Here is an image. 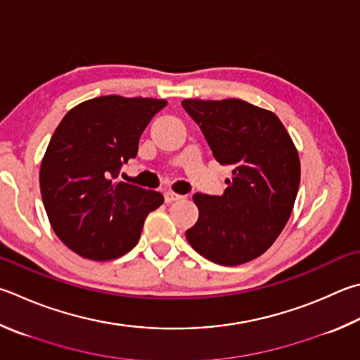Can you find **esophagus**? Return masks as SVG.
I'll return each mask as SVG.
<instances>
[{"label": "esophagus", "instance_id": "34e87169", "mask_svg": "<svg viewBox=\"0 0 360 360\" xmlns=\"http://www.w3.org/2000/svg\"><path fill=\"white\" fill-rule=\"evenodd\" d=\"M163 197H165V202H173V201L181 200L182 195H178V193H174L172 191H167L165 193H163Z\"/></svg>", "mask_w": 360, "mask_h": 360}]
</instances>
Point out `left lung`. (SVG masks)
<instances>
[{"mask_svg": "<svg viewBox=\"0 0 360 360\" xmlns=\"http://www.w3.org/2000/svg\"><path fill=\"white\" fill-rule=\"evenodd\" d=\"M215 160L230 165L224 195L195 193L198 220L186 238L201 257L238 266L269 248L288 221L300 182L297 149L269 110L240 99H186Z\"/></svg>", "mask_w": 360, "mask_h": 360, "instance_id": "8db88e82", "label": "left lung"}]
</instances>
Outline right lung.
Returning <instances> with one entry per match:
<instances>
[{"label": "right lung", "mask_w": 360, "mask_h": 360, "mask_svg": "<svg viewBox=\"0 0 360 360\" xmlns=\"http://www.w3.org/2000/svg\"><path fill=\"white\" fill-rule=\"evenodd\" d=\"M165 105L163 99L102 96L78 103L56 127L39 182L50 225L72 252L108 261L139 243L163 195L115 179Z\"/></svg>", "instance_id": "obj_1"}]
</instances>
